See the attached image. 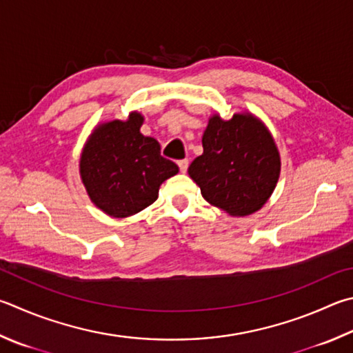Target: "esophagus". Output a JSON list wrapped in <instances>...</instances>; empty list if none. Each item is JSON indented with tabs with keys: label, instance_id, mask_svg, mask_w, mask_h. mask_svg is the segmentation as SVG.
Returning a JSON list of instances; mask_svg holds the SVG:
<instances>
[{
	"label": "esophagus",
	"instance_id": "1",
	"mask_svg": "<svg viewBox=\"0 0 353 353\" xmlns=\"http://www.w3.org/2000/svg\"><path fill=\"white\" fill-rule=\"evenodd\" d=\"M188 159H182V160H179L177 162V165H179V170H181L182 172H187V170H188Z\"/></svg>",
	"mask_w": 353,
	"mask_h": 353
}]
</instances>
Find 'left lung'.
Returning <instances> with one entry per match:
<instances>
[{"label":"left lung","instance_id":"left-lung-1","mask_svg":"<svg viewBox=\"0 0 353 353\" xmlns=\"http://www.w3.org/2000/svg\"><path fill=\"white\" fill-rule=\"evenodd\" d=\"M203 152L188 168L207 202L232 216L258 211L276 187L281 160L267 128L250 114L210 119Z\"/></svg>","mask_w":353,"mask_h":353}]
</instances>
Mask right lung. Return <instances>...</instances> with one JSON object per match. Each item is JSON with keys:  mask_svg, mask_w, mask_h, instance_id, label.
I'll return each mask as SVG.
<instances>
[{"mask_svg": "<svg viewBox=\"0 0 353 353\" xmlns=\"http://www.w3.org/2000/svg\"><path fill=\"white\" fill-rule=\"evenodd\" d=\"M143 117L132 112L126 121L100 125L80 159V174L91 201L112 217L139 213L156 201L159 187L179 172L160 156L156 139L140 132Z\"/></svg>", "mask_w": 353, "mask_h": 353, "instance_id": "1", "label": "right lung"}]
</instances>
